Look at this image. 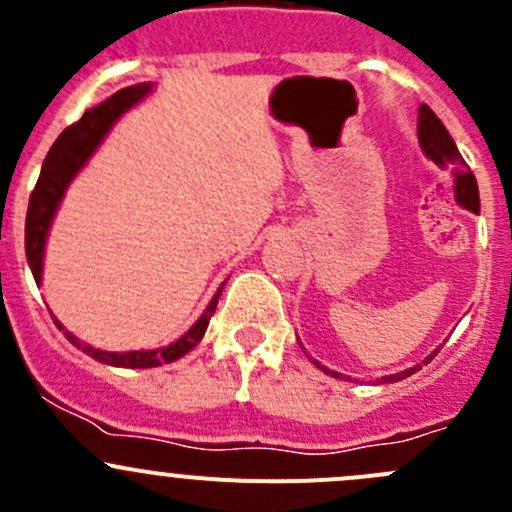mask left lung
I'll return each mask as SVG.
<instances>
[{
    "label": "left lung",
    "instance_id": "1",
    "mask_svg": "<svg viewBox=\"0 0 512 512\" xmlns=\"http://www.w3.org/2000/svg\"><path fill=\"white\" fill-rule=\"evenodd\" d=\"M418 143H421V151L426 153V156L431 158L438 168H453V173H456V200L463 205V208L471 210V213H478L480 200H478L476 175L471 173V168L466 165V160H463L461 153H458L456 143H453L451 133H448L446 126L441 123V118H438L436 113L426 106V103L418 108ZM438 349L431 356H426V361H423V364H428V361L438 354ZM312 364L319 366L322 371H327V374L334 376V379H344L339 371L324 369L319 361L312 359ZM418 369H421V364L411 366V369H406V371H399V374L384 376V379H381V384H394V381H401V379H406V376L416 374Z\"/></svg>",
    "mask_w": 512,
    "mask_h": 512
}]
</instances>
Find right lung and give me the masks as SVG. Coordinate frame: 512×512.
Masks as SVG:
<instances>
[{
	"instance_id": "1",
	"label": "right lung",
	"mask_w": 512,
	"mask_h": 512,
	"mask_svg": "<svg viewBox=\"0 0 512 512\" xmlns=\"http://www.w3.org/2000/svg\"><path fill=\"white\" fill-rule=\"evenodd\" d=\"M153 84H136L128 86V89L116 91L111 98H106L98 106L89 108L84 116L76 123H71L64 133L54 141L49 156L44 158L41 165L39 180H36V188L29 198V210H27V227H24V247H27V260L32 267L34 280L41 285V267H44V247H46V235H49L51 220H54L56 208H59L61 198H64L66 188L74 180V175L79 173L86 165V160L94 156L98 143L103 141L108 131L113 128V123L123 116L131 106H136L143 96L151 94ZM220 285L215 297L210 299V304L205 307V312L200 314L198 322L178 339V342L168 344L163 349H148V352H103V349H94L89 344H84L81 339H76L74 334L66 332L64 324L54 317V324L59 329H64L66 339L74 344L76 349H81L84 354H89L91 359L101 361V364L111 366H123V369H153V366L170 364V361L180 359L195 349L203 339L205 329H208L210 317L215 314L218 307V299L223 294Z\"/></svg>"
}]
</instances>
